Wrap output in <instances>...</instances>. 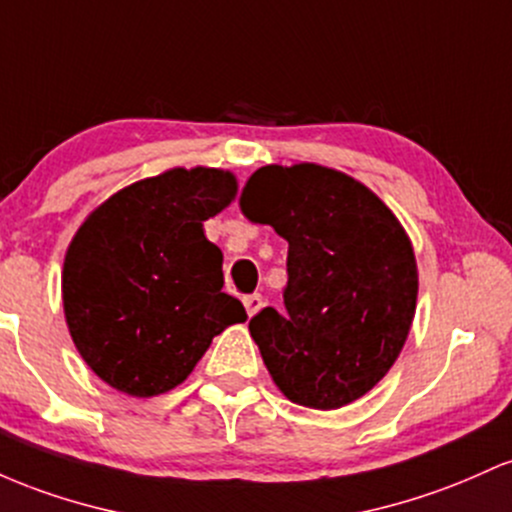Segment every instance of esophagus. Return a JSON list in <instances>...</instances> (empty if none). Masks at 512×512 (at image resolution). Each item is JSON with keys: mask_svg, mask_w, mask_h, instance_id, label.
Instances as JSON below:
<instances>
[{"mask_svg": "<svg viewBox=\"0 0 512 512\" xmlns=\"http://www.w3.org/2000/svg\"><path fill=\"white\" fill-rule=\"evenodd\" d=\"M244 307H246V314H249V317H254L258 309L263 307V297L261 295H246Z\"/></svg>", "mask_w": 512, "mask_h": 512, "instance_id": "34e87169", "label": "esophagus"}]
</instances>
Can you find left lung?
Segmentation results:
<instances>
[{"instance_id": "obj_1", "label": "left lung", "mask_w": 512, "mask_h": 512, "mask_svg": "<svg viewBox=\"0 0 512 512\" xmlns=\"http://www.w3.org/2000/svg\"><path fill=\"white\" fill-rule=\"evenodd\" d=\"M239 205L287 241L285 312L266 307L249 321L273 382L319 411L365 396L399 358L416 314L404 227L370 188L319 164L261 166Z\"/></svg>"}]
</instances>
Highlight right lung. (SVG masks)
<instances>
[{
  "label": "right lung",
  "mask_w": 512,
  "mask_h": 512,
  "mask_svg": "<svg viewBox=\"0 0 512 512\" xmlns=\"http://www.w3.org/2000/svg\"><path fill=\"white\" fill-rule=\"evenodd\" d=\"M234 195L229 171L169 169L113 193L77 229L62 268L65 319L84 363L113 389L169 392L217 333L246 321L203 232Z\"/></svg>",
  "instance_id": "obj_1"
}]
</instances>
